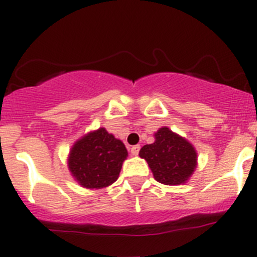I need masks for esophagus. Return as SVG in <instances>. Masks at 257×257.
I'll return each mask as SVG.
<instances>
[{"mask_svg": "<svg viewBox=\"0 0 257 257\" xmlns=\"http://www.w3.org/2000/svg\"><path fill=\"white\" fill-rule=\"evenodd\" d=\"M139 150H141V145H133V147L131 148V154L132 155H138Z\"/></svg>", "mask_w": 257, "mask_h": 257, "instance_id": "obj_1", "label": "esophagus"}]
</instances>
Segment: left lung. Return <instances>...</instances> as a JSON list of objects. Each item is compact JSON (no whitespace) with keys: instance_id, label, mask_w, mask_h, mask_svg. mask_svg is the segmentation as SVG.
I'll return each mask as SVG.
<instances>
[{"instance_id":"1","label":"left lung","mask_w":257,"mask_h":257,"mask_svg":"<svg viewBox=\"0 0 257 257\" xmlns=\"http://www.w3.org/2000/svg\"><path fill=\"white\" fill-rule=\"evenodd\" d=\"M152 169L155 180L165 185L185 183L196 167V152L186 139L164 126L155 133V142L139 152Z\"/></svg>"}]
</instances>
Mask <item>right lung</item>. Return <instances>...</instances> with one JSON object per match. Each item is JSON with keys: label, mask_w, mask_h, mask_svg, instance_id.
<instances>
[{"label": "right lung", "mask_w": 257, "mask_h": 257, "mask_svg": "<svg viewBox=\"0 0 257 257\" xmlns=\"http://www.w3.org/2000/svg\"><path fill=\"white\" fill-rule=\"evenodd\" d=\"M126 155L124 144L100 128L74 144L68 167L80 185L87 189H100L118 179Z\"/></svg>", "instance_id": "add662e5"}]
</instances>
